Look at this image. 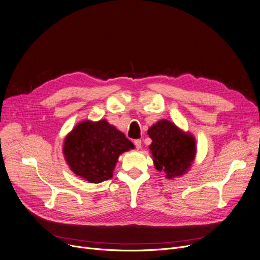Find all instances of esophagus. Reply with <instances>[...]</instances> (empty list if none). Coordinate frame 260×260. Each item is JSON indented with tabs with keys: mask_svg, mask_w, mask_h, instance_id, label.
<instances>
[{
	"mask_svg": "<svg viewBox=\"0 0 260 260\" xmlns=\"http://www.w3.org/2000/svg\"><path fill=\"white\" fill-rule=\"evenodd\" d=\"M134 144H135V146H136V148H137V149L141 148V140H140V139L135 140V141H134Z\"/></svg>",
	"mask_w": 260,
	"mask_h": 260,
	"instance_id": "esophagus-1",
	"label": "esophagus"
}]
</instances>
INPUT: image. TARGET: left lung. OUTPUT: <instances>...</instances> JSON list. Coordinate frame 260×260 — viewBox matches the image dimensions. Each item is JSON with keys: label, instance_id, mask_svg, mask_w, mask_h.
Here are the masks:
<instances>
[{"label": "left lung", "instance_id": "left-lung-1", "mask_svg": "<svg viewBox=\"0 0 260 260\" xmlns=\"http://www.w3.org/2000/svg\"><path fill=\"white\" fill-rule=\"evenodd\" d=\"M152 139L149 151L157 171L166 173L168 179L181 177L192 167L197 154L196 139L175 123L162 119L148 128Z\"/></svg>", "mask_w": 260, "mask_h": 260}]
</instances>
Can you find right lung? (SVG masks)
<instances>
[{
    "label": "right lung",
    "mask_w": 260,
    "mask_h": 260,
    "mask_svg": "<svg viewBox=\"0 0 260 260\" xmlns=\"http://www.w3.org/2000/svg\"><path fill=\"white\" fill-rule=\"evenodd\" d=\"M134 148L125 135L105 119L84 120L66 135L63 155L76 176L100 183L112 178L119 156Z\"/></svg>",
    "instance_id": "obj_1"
}]
</instances>
